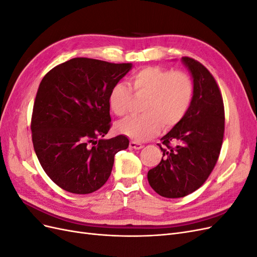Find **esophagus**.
Here are the masks:
<instances>
[{
	"instance_id": "obj_1",
	"label": "esophagus",
	"mask_w": 257,
	"mask_h": 257,
	"mask_svg": "<svg viewBox=\"0 0 257 257\" xmlns=\"http://www.w3.org/2000/svg\"><path fill=\"white\" fill-rule=\"evenodd\" d=\"M143 147H144V146H143L142 144H139V143H136V142H131V143H130V148H131V149H135V150H141Z\"/></svg>"
}]
</instances>
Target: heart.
I'll list each match as a JSON object with an SVG mask.
<instances>
[{
    "mask_svg": "<svg viewBox=\"0 0 257 257\" xmlns=\"http://www.w3.org/2000/svg\"><path fill=\"white\" fill-rule=\"evenodd\" d=\"M130 85L136 95L147 97L143 114L127 116L115 124V131L136 142H145L162 127L172 128L188 112L194 87L184 72H172L158 66H148L135 72ZM132 91L125 82L114 83L108 94V105L115 115H124L130 108Z\"/></svg>",
    "mask_w": 257,
    "mask_h": 257,
    "instance_id": "heart-1",
    "label": "heart"
}]
</instances>
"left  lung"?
Segmentation results:
<instances>
[{
	"label": "left lung",
	"mask_w": 257,
	"mask_h": 257,
	"mask_svg": "<svg viewBox=\"0 0 257 257\" xmlns=\"http://www.w3.org/2000/svg\"><path fill=\"white\" fill-rule=\"evenodd\" d=\"M193 78V98L184 118L161 138L163 158L148 172L159 195L184 197L199 189L219 159L224 136V105L217 83L198 61L183 57Z\"/></svg>",
	"instance_id": "left-lung-1"
}]
</instances>
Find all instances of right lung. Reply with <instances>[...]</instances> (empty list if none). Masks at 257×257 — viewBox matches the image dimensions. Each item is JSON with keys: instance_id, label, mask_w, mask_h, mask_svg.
<instances>
[{"instance_id": "add662e5", "label": "right lung", "mask_w": 257, "mask_h": 257, "mask_svg": "<svg viewBox=\"0 0 257 257\" xmlns=\"http://www.w3.org/2000/svg\"><path fill=\"white\" fill-rule=\"evenodd\" d=\"M132 66L75 58L45 75L33 107L32 142L45 173L61 189L97 191L111 174L115 153L127 149L124 135L97 138L110 128L109 91Z\"/></svg>"}]
</instances>
